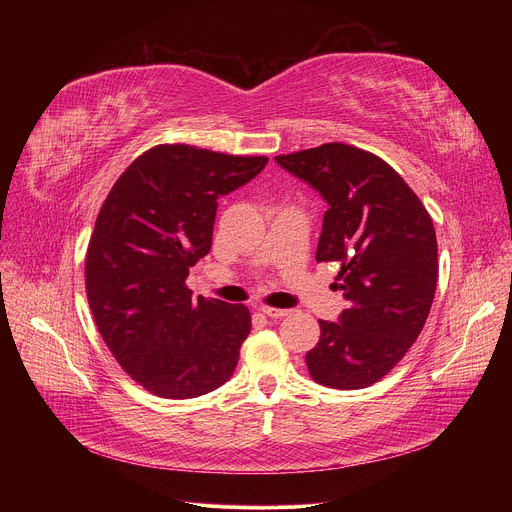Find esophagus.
Instances as JSON below:
<instances>
[{"label": "esophagus", "instance_id": "1", "mask_svg": "<svg viewBox=\"0 0 512 512\" xmlns=\"http://www.w3.org/2000/svg\"><path fill=\"white\" fill-rule=\"evenodd\" d=\"M259 311H261L265 317H270V319H282V317H286V315L292 313V309H276V307H259Z\"/></svg>", "mask_w": 512, "mask_h": 512}]
</instances>
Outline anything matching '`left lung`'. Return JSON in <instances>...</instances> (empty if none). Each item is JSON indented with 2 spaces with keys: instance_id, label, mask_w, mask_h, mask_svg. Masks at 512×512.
Here are the masks:
<instances>
[{
  "instance_id": "obj_1",
  "label": "left lung",
  "mask_w": 512,
  "mask_h": 512,
  "mask_svg": "<svg viewBox=\"0 0 512 512\" xmlns=\"http://www.w3.org/2000/svg\"><path fill=\"white\" fill-rule=\"evenodd\" d=\"M276 164L328 203L317 261L340 265L336 288L348 309L319 319L321 338L305 361L311 378L338 390L367 388L407 355L423 330L438 282L434 222L384 159L326 143Z\"/></svg>"
}]
</instances>
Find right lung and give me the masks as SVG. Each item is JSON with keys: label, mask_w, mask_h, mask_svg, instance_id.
Listing matches in <instances>:
<instances>
[{"label": "right lung", "mask_w": 512, "mask_h": 512, "mask_svg": "<svg viewBox=\"0 0 512 512\" xmlns=\"http://www.w3.org/2000/svg\"><path fill=\"white\" fill-rule=\"evenodd\" d=\"M265 164L159 145L132 161L101 205L85 263L89 307L120 367L155 396L195 398L234 373L249 309L195 299L184 282L211 249L218 199Z\"/></svg>", "instance_id": "add662e5"}]
</instances>
